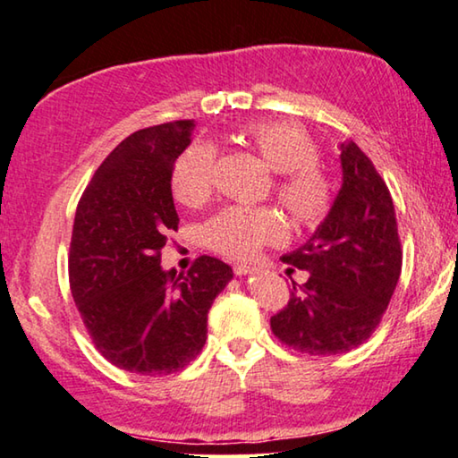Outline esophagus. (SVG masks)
I'll use <instances>...</instances> for the list:
<instances>
[{"label": "esophagus", "instance_id": "1", "mask_svg": "<svg viewBox=\"0 0 458 458\" xmlns=\"http://www.w3.org/2000/svg\"><path fill=\"white\" fill-rule=\"evenodd\" d=\"M232 272L236 276H247V274H253L255 267L247 266V263H234V266H232Z\"/></svg>", "mask_w": 458, "mask_h": 458}]
</instances>
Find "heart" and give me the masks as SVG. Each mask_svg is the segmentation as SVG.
<instances>
[{"mask_svg":"<svg viewBox=\"0 0 458 458\" xmlns=\"http://www.w3.org/2000/svg\"><path fill=\"white\" fill-rule=\"evenodd\" d=\"M242 143L253 149L276 174V197L296 224L318 228L330 216L334 186L319 167V149L305 128L291 122L257 120L242 128ZM217 151L195 140L180 153L172 172L174 197L182 205H201L214 191ZM203 242L228 257H250L263 244L280 242L286 224L272 209L226 208L203 226Z\"/></svg>","mask_w":458,"mask_h":458,"instance_id":"obj_1","label":"heart"}]
</instances>
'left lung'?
Returning a JSON list of instances; mask_svg holds the SVG:
<instances>
[{
	"label": "left lung",
	"instance_id": "left-lung-1",
	"mask_svg": "<svg viewBox=\"0 0 458 458\" xmlns=\"http://www.w3.org/2000/svg\"><path fill=\"white\" fill-rule=\"evenodd\" d=\"M343 189L313 236L282 261L305 269L288 305L269 324L276 338L307 355H343L376 332L401 278L394 203L357 143L340 145Z\"/></svg>",
	"mask_w": 458,
	"mask_h": 458
}]
</instances>
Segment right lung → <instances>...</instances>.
<instances>
[{
    "label": "right lung",
    "mask_w": 458,
    "mask_h": 458,
    "mask_svg": "<svg viewBox=\"0 0 458 458\" xmlns=\"http://www.w3.org/2000/svg\"><path fill=\"white\" fill-rule=\"evenodd\" d=\"M192 120L126 137L98 167L76 208L68 274L89 336L109 363L140 376L189 365L208 340L211 302L232 267L201 255L184 276L162 267L178 230L172 172Z\"/></svg>",
    "instance_id": "right-lung-1"
}]
</instances>
